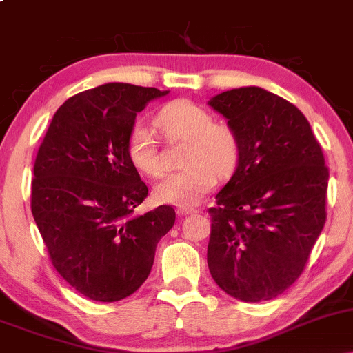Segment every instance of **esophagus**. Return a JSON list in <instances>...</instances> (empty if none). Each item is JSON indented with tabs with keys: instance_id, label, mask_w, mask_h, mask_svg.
<instances>
[{
	"instance_id": "obj_1",
	"label": "esophagus",
	"mask_w": 353,
	"mask_h": 353,
	"mask_svg": "<svg viewBox=\"0 0 353 353\" xmlns=\"http://www.w3.org/2000/svg\"><path fill=\"white\" fill-rule=\"evenodd\" d=\"M194 212H197V210L190 209V208H179V209H177V214H179V216H189V214H194Z\"/></svg>"
}]
</instances>
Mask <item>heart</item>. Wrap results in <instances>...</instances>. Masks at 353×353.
Returning a JSON list of instances; mask_svg holds the SVG:
<instances>
[{
  "mask_svg": "<svg viewBox=\"0 0 353 353\" xmlns=\"http://www.w3.org/2000/svg\"><path fill=\"white\" fill-rule=\"evenodd\" d=\"M156 124L169 141H185L182 171L171 174L156 188L161 202L192 208L216 184L217 176H229L241 154L239 137L225 123H216L204 108L189 99H177L161 109ZM128 156L139 172L159 177L163 159L151 129L136 124L128 137Z\"/></svg>",
  "mask_w": 353,
  "mask_h": 353,
  "instance_id": "obj_1",
  "label": "heart"
}]
</instances>
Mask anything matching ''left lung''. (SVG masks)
Masks as SVG:
<instances>
[{
  "instance_id": "left-lung-1",
  "label": "left lung",
  "mask_w": 353,
  "mask_h": 353,
  "mask_svg": "<svg viewBox=\"0 0 353 353\" xmlns=\"http://www.w3.org/2000/svg\"><path fill=\"white\" fill-rule=\"evenodd\" d=\"M209 106L236 131V172L210 208L208 265L244 302L281 295L297 281L325 224L329 169L309 121L257 86L224 91Z\"/></svg>"
}]
</instances>
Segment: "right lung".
<instances>
[{"instance_id": "obj_1", "label": "right lung", "mask_w": 353, "mask_h": 353, "mask_svg": "<svg viewBox=\"0 0 353 353\" xmlns=\"http://www.w3.org/2000/svg\"><path fill=\"white\" fill-rule=\"evenodd\" d=\"M169 91L108 83L61 106L34 161L31 212L51 262L84 297L116 302L143 285L176 212L136 216L148 185L128 156L136 114Z\"/></svg>"}]
</instances>
